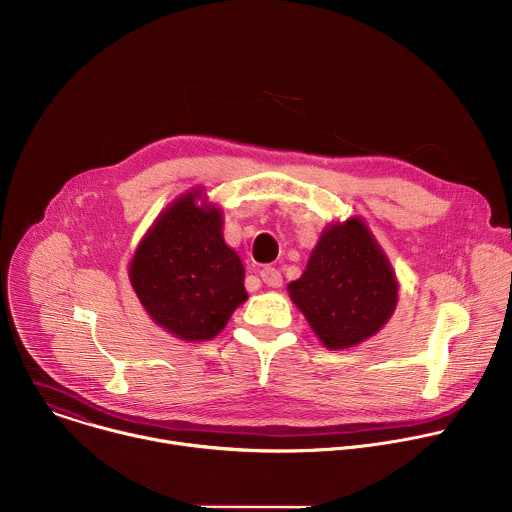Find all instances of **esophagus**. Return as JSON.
Here are the masks:
<instances>
[{
    "label": "esophagus",
    "instance_id": "obj_1",
    "mask_svg": "<svg viewBox=\"0 0 512 512\" xmlns=\"http://www.w3.org/2000/svg\"><path fill=\"white\" fill-rule=\"evenodd\" d=\"M260 278H262L264 284H268L272 288H280L282 286V274L276 268H272V266H264L260 270Z\"/></svg>",
    "mask_w": 512,
    "mask_h": 512
}]
</instances>
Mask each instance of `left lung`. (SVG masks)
<instances>
[{
  "mask_svg": "<svg viewBox=\"0 0 512 512\" xmlns=\"http://www.w3.org/2000/svg\"><path fill=\"white\" fill-rule=\"evenodd\" d=\"M288 292L325 347L349 349L389 321L397 278L365 222L349 218L323 230Z\"/></svg>",
  "mask_w": 512,
  "mask_h": 512,
  "instance_id": "1",
  "label": "left lung"
}]
</instances>
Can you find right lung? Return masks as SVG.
<instances>
[{
  "label": "right lung",
  "instance_id": "add662e5",
  "mask_svg": "<svg viewBox=\"0 0 512 512\" xmlns=\"http://www.w3.org/2000/svg\"><path fill=\"white\" fill-rule=\"evenodd\" d=\"M177 197L155 220L129 266V278L149 317L183 341H210L248 298L244 264L224 242L222 212Z\"/></svg>",
  "mask_w": 512,
  "mask_h": 512
}]
</instances>
